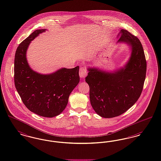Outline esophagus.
Masks as SVG:
<instances>
[{
	"label": "esophagus",
	"mask_w": 161,
	"mask_h": 161,
	"mask_svg": "<svg viewBox=\"0 0 161 161\" xmlns=\"http://www.w3.org/2000/svg\"><path fill=\"white\" fill-rule=\"evenodd\" d=\"M87 70L83 68V67H81L80 68V70H79V75L80 78H84L86 77V76L87 75Z\"/></svg>",
	"instance_id": "34e87169"
}]
</instances>
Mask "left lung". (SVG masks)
<instances>
[{
	"label": "left lung",
	"instance_id": "obj_1",
	"mask_svg": "<svg viewBox=\"0 0 161 161\" xmlns=\"http://www.w3.org/2000/svg\"><path fill=\"white\" fill-rule=\"evenodd\" d=\"M119 36L118 42H126L132 47L131 57L125 68L114 73L89 68L86 77L90 103L97 114L105 118L122 114L138 101L146 75L147 63L139 39L125 29Z\"/></svg>",
	"mask_w": 161,
	"mask_h": 161
}]
</instances>
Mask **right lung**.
I'll return each mask as SVG.
<instances>
[{"mask_svg": "<svg viewBox=\"0 0 161 161\" xmlns=\"http://www.w3.org/2000/svg\"><path fill=\"white\" fill-rule=\"evenodd\" d=\"M45 29L33 32L17 48L14 60V83L26 107L39 116L53 117L66 108L71 92L79 81V66L62 68L50 75L31 69L26 53L30 42Z\"/></svg>", "mask_w": 161, "mask_h": 161, "instance_id": "obj_1", "label": "right lung"}]
</instances>
